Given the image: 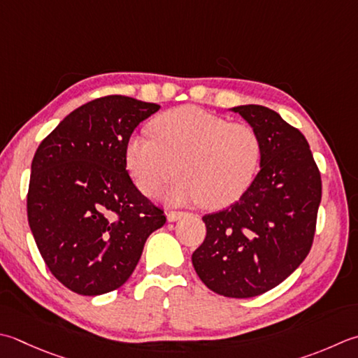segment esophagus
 I'll return each mask as SVG.
<instances>
[{
  "mask_svg": "<svg viewBox=\"0 0 358 358\" xmlns=\"http://www.w3.org/2000/svg\"><path fill=\"white\" fill-rule=\"evenodd\" d=\"M181 215H183V213H180V211H169L166 214L167 220L169 222H177L178 219H181Z\"/></svg>",
  "mask_w": 358,
  "mask_h": 358,
  "instance_id": "obj_1",
  "label": "esophagus"
}]
</instances>
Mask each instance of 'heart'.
<instances>
[{"label":"heart","mask_w":358,"mask_h":358,"mask_svg":"<svg viewBox=\"0 0 358 358\" xmlns=\"http://www.w3.org/2000/svg\"><path fill=\"white\" fill-rule=\"evenodd\" d=\"M262 144L250 124L229 122L194 105L158 115L150 136L131 135L125 143V166L139 191L158 194L177 167L167 199L219 209L239 200L253 183Z\"/></svg>","instance_id":"obj_1"}]
</instances>
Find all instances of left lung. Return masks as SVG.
<instances>
[{"instance_id":"obj_1","label":"left lung","mask_w":358,"mask_h":358,"mask_svg":"<svg viewBox=\"0 0 358 358\" xmlns=\"http://www.w3.org/2000/svg\"><path fill=\"white\" fill-rule=\"evenodd\" d=\"M262 144L261 171L242 197L206 214V237L192 265L209 290L253 298L281 284L312 248L321 175L303 133L262 105L231 108Z\"/></svg>"}]
</instances>
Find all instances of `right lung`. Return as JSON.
<instances>
[{"label":"right lung","instance_id":"obj_1","mask_svg":"<svg viewBox=\"0 0 358 358\" xmlns=\"http://www.w3.org/2000/svg\"><path fill=\"white\" fill-rule=\"evenodd\" d=\"M158 110L127 96L99 97L71 111L35 152L27 220L49 271L74 293L119 289L147 237L166 223L124 158L133 130Z\"/></svg>","mask_w":358,"mask_h":358}]
</instances>
